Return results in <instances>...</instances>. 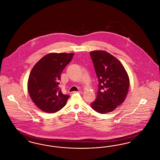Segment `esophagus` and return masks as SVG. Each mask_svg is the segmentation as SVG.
<instances>
[{
    "label": "esophagus",
    "mask_w": 160,
    "mask_h": 160,
    "mask_svg": "<svg viewBox=\"0 0 160 160\" xmlns=\"http://www.w3.org/2000/svg\"><path fill=\"white\" fill-rule=\"evenodd\" d=\"M73 93H83V92H82V91H81V90H80V91H78V92H77V91H74V92H73Z\"/></svg>",
    "instance_id": "obj_1"
}]
</instances>
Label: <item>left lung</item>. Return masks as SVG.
<instances>
[{
    "mask_svg": "<svg viewBox=\"0 0 160 160\" xmlns=\"http://www.w3.org/2000/svg\"><path fill=\"white\" fill-rule=\"evenodd\" d=\"M90 55L99 81L97 97L90 103L91 108L101 114L112 112L127 96L128 73L120 61L107 52L94 51Z\"/></svg>",
    "mask_w": 160,
    "mask_h": 160,
    "instance_id": "1",
    "label": "left lung"
}]
</instances>
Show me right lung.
Wrapping results in <instances>:
<instances>
[{
	"label": "right lung",
	"instance_id": "1",
	"mask_svg": "<svg viewBox=\"0 0 160 160\" xmlns=\"http://www.w3.org/2000/svg\"><path fill=\"white\" fill-rule=\"evenodd\" d=\"M74 53H51L34 65L28 80V90L33 102L42 111L55 113L66 105L70 96L59 88L64 68L70 62Z\"/></svg>",
	"mask_w": 160,
	"mask_h": 160
}]
</instances>
